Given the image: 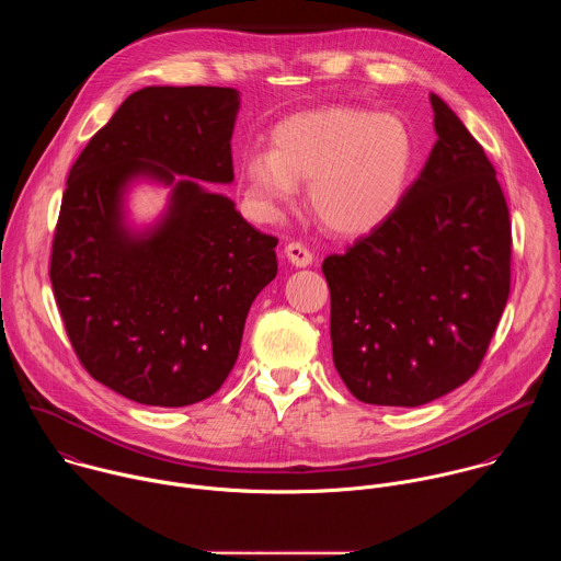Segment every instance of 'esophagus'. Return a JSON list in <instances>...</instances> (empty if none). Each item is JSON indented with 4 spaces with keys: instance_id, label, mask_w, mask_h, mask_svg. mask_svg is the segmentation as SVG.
Masks as SVG:
<instances>
[{
    "instance_id": "obj_1",
    "label": "esophagus",
    "mask_w": 561,
    "mask_h": 561,
    "mask_svg": "<svg viewBox=\"0 0 561 561\" xmlns=\"http://www.w3.org/2000/svg\"><path fill=\"white\" fill-rule=\"evenodd\" d=\"M284 253H286L288 262H290L293 266H297V268H304V266H308V264L312 262V253H310L301 242H290V244L284 249Z\"/></svg>"
}]
</instances>
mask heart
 <instances>
[{"mask_svg": "<svg viewBox=\"0 0 561 561\" xmlns=\"http://www.w3.org/2000/svg\"><path fill=\"white\" fill-rule=\"evenodd\" d=\"M417 162L411 126L394 113L355 106L286 117L271 150H251L237 169L249 210L277 219L308 182V204L331 232L357 237L386 224L402 206Z\"/></svg>", "mask_w": 561, "mask_h": 561, "instance_id": "b5f03b06", "label": "heart"}]
</instances>
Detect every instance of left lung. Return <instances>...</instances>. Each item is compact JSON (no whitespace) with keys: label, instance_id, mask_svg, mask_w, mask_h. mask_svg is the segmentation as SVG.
<instances>
[{"label":"left lung","instance_id":"8db88e82","mask_svg":"<svg viewBox=\"0 0 561 561\" xmlns=\"http://www.w3.org/2000/svg\"><path fill=\"white\" fill-rule=\"evenodd\" d=\"M437 141L399 210L322 264L333 362L364 404L422 407L482 364L511 293V219L484 148L431 95Z\"/></svg>","mask_w":561,"mask_h":561}]
</instances>
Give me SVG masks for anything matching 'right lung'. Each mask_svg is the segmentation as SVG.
<instances>
[{
    "instance_id": "1",
    "label": "right lung",
    "mask_w": 561,
    "mask_h": 561,
    "mask_svg": "<svg viewBox=\"0 0 561 561\" xmlns=\"http://www.w3.org/2000/svg\"><path fill=\"white\" fill-rule=\"evenodd\" d=\"M239 93L146 87L77 157L53 237L50 284L75 355L93 379L146 407H191L219 390L247 314L277 275V237L206 184L232 182ZM139 176L171 185L144 233L123 221Z\"/></svg>"
}]
</instances>
